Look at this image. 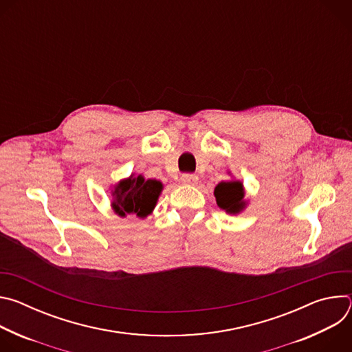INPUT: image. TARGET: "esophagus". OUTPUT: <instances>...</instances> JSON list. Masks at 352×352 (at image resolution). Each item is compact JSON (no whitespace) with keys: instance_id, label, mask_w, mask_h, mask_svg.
<instances>
[{"instance_id":"34e87169","label":"esophagus","mask_w":352,"mask_h":352,"mask_svg":"<svg viewBox=\"0 0 352 352\" xmlns=\"http://www.w3.org/2000/svg\"><path fill=\"white\" fill-rule=\"evenodd\" d=\"M197 175H193V174H184L181 175V182L184 185H195L197 184Z\"/></svg>"}]
</instances>
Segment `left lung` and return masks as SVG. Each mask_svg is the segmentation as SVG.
<instances>
[{
  "mask_svg": "<svg viewBox=\"0 0 352 352\" xmlns=\"http://www.w3.org/2000/svg\"><path fill=\"white\" fill-rule=\"evenodd\" d=\"M214 196L217 206L228 214L242 213L249 204V200L245 199V186L242 181L232 177L231 179L221 181L216 185Z\"/></svg>",
  "mask_w": 352,
  "mask_h": 352,
  "instance_id": "left-lung-1",
  "label": "left lung"
}]
</instances>
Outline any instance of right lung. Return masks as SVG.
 <instances>
[{
    "instance_id": "1",
    "label": "right lung",
    "mask_w": 352,
    "mask_h": 352,
    "mask_svg": "<svg viewBox=\"0 0 352 352\" xmlns=\"http://www.w3.org/2000/svg\"><path fill=\"white\" fill-rule=\"evenodd\" d=\"M163 188L157 179H146L142 174L132 173L110 186L111 209L121 219L132 216L143 220L153 213Z\"/></svg>"
}]
</instances>
